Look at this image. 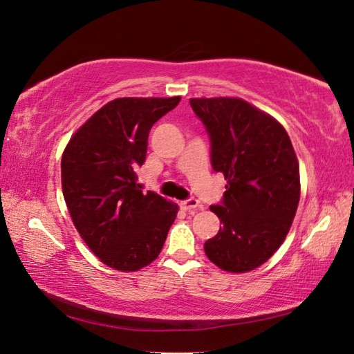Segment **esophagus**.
I'll return each mask as SVG.
<instances>
[{
	"mask_svg": "<svg viewBox=\"0 0 354 354\" xmlns=\"http://www.w3.org/2000/svg\"><path fill=\"white\" fill-rule=\"evenodd\" d=\"M179 205H181L184 210L192 212V210H195V209L199 207V201L196 198H189V199H185V201H181V204H179Z\"/></svg>",
	"mask_w": 354,
	"mask_h": 354,
	"instance_id": "esophagus-1",
	"label": "esophagus"
}]
</instances>
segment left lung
<instances>
[{"label": "left lung", "instance_id": "8db88e82", "mask_svg": "<svg viewBox=\"0 0 354 354\" xmlns=\"http://www.w3.org/2000/svg\"><path fill=\"white\" fill-rule=\"evenodd\" d=\"M210 139L212 169L226 179L223 201L210 205L218 234L204 243L212 263L248 272L274 255L300 199L299 160L283 127L239 97L190 99Z\"/></svg>", "mask_w": 354, "mask_h": 354}]
</instances>
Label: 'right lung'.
Instances as JSON below:
<instances>
[{"label": "right lung", "mask_w": 354, "mask_h": 354, "mask_svg": "<svg viewBox=\"0 0 354 354\" xmlns=\"http://www.w3.org/2000/svg\"><path fill=\"white\" fill-rule=\"evenodd\" d=\"M181 97H120L94 113L62 156L63 196L75 229L102 263L122 272L158 259L178 205L140 190L151 127Z\"/></svg>", "instance_id": "add662e5"}]
</instances>
